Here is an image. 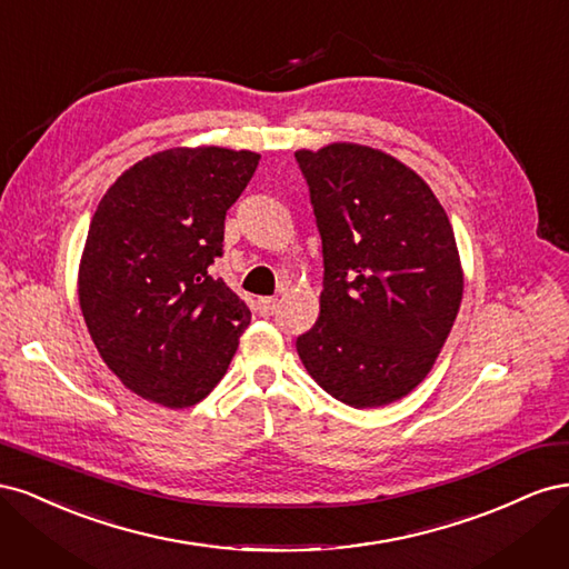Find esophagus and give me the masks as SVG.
I'll return each mask as SVG.
<instances>
[{"mask_svg": "<svg viewBox=\"0 0 569 569\" xmlns=\"http://www.w3.org/2000/svg\"><path fill=\"white\" fill-rule=\"evenodd\" d=\"M274 306H278V299H274V297H261V299H256V313L268 318V316H272Z\"/></svg>", "mask_w": 569, "mask_h": 569, "instance_id": "34e87169", "label": "esophagus"}]
</instances>
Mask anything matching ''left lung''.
<instances>
[{
    "label": "left lung",
    "mask_w": 569,
    "mask_h": 569,
    "mask_svg": "<svg viewBox=\"0 0 569 569\" xmlns=\"http://www.w3.org/2000/svg\"><path fill=\"white\" fill-rule=\"evenodd\" d=\"M297 161L322 237L320 316L297 339L308 375L337 401L377 408L432 370L462 301L443 206L416 170L353 142Z\"/></svg>",
    "instance_id": "8db88e82"
}]
</instances>
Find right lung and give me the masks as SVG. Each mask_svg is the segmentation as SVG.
I'll use <instances>...</instances> for the list:
<instances>
[{
  "label": "right lung",
  "mask_w": 569,
  "mask_h": 569,
  "mask_svg": "<svg viewBox=\"0 0 569 569\" xmlns=\"http://www.w3.org/2000/svg\"><path fill=\"white\" fill-rule=\"evenodd\" d=\"M258 159L226 147L157 151L130 166L92 216L80 311L107 368L151 403L178 410L206 399L251 322L209 268Z\"/></svg>",
  "instance_id": "add662e5"
}]
</instances>
